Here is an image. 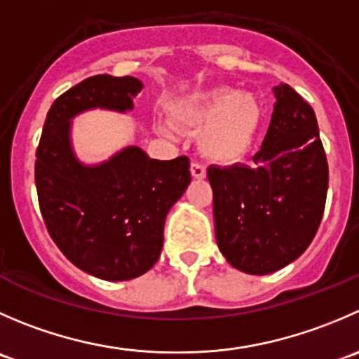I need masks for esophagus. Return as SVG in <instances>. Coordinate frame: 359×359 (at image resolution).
Listing matches in <instances>:
<instances>
[{"instance_id":"obj_1","label":"esophagus","mask_w":359,"mask_h":359,"mask_svg":"<svg viewBox=\"0 0 359 359\" xmlns=\"http://www.w3.org/2000/svg\"><path fill=\"white\" fill-rule=\"evenodd\" d=\"M191 175H193L194 179H203V177L207 175V170H205L203 165L193 161V163H191Z\"/></svg>"}]
</instances>
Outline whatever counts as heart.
Listing matches in <instances>:
<instances>
[{
    "label": "heart",
    "mask_w": 359,
    "mask_h": 359,
    "mask_svg": "<svg viewBox=\"0 0 359 359\" xmlns=\"http://www.w3.org/2000/svg\"><path fill=\"white\" fill-rule=\"evenodd\" d=\"M173 119L187 131H200V151L215 163L231 165L249 154L261 124V103L250 93L215 87L180 100L172 109ZM159 130L173 135L168 123Z\"/></svg>",
    "instance_id": "obj_1"
}]
</instances>
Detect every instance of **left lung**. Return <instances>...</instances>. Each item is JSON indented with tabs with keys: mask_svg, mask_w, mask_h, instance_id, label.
<instances>
[{
	"mask_svg": "<svg viewBox=\"0 0 359 359\" xmlns=\"http://www.w3.org/2000/svg\"><path fill=\"white\" fill-rule=\"evenodd\" d=\"M252 165L210 166L215 238L231 266L266 276L300 257L321 224L328 161L312 107L287 83Z\"/></svg>",
	"mask_w": 359,
	"mask_h": 359,
	"instance_id": "8db88e82",
	"label": "left lung"
}]
</instances>
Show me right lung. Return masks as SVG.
<instances>
[{
    "label": "right lung",
    "instance_id": "obj_1",
    "mask_svg": "<svg viewBox=\"0 0 359 359\" xmlns=\"http://www.w3.org/2000/svg\"><path fill=\"white\" fill-rule=\"evenodd\" d=\"M135 76L95 75L54 103L34 161L38 203L48 235L83 272L130 280L154 266L165 219L191 182L189 158L151 159L128 147L98 166H83L69 145V119L87 109H133L142 91Z\"/></svg>",
    "mask_w": 359,
    "mask_h": 359
}]
</instances>
